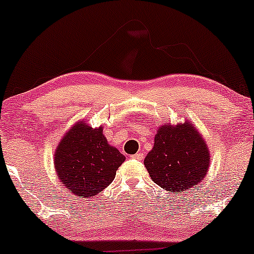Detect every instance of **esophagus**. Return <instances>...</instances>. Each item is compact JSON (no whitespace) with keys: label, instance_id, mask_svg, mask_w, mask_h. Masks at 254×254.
<instances>
[{"label":"esophagus","instance_id":"1","mask_svg":"<svg viewBox=\"0 0 254 254\" xmlns=\"http://www.w3.org/2000/svg\"><path fill=\"white\" fill-rule=\"evenodd\" d=\"M143 156H144V154H143V152H137V154L133 155L132 158H137V160H142Z\"/></svg>","mask_w":254,"mask_h":254}]
</instances>
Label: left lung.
<instances>
[{
	"label": "left lung",
	"mask_w": 254,
	"mask_h": 254,
	"mask_svg": "<svg viewBox=\"0 0 254 254\" xmlns=\"http://www.w3.org/2000/svg\"><path fill=\"white\" fill-rule=\"evenodd\" d=\"M210 154L201 132L189 121L164 123L144 158L150 179L169 193H181L202 182L209 169Z\"/></svg>",
	"instance_id": "left-lung-1"
}]
</instances>
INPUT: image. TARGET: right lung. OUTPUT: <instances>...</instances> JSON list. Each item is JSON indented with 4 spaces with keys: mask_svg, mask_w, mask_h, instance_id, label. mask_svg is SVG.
Returning <instances> with one entry per match:
<instances>
[{
    "mask_svg": "<svg viewBox=\"0 0 254 254\" xmlns=\"http://www.w3.org/2000/svg\"><path fill=\"white\" fill-rule=\"evenodd\" d=\"M124 161V155L109 144L103 127H92L82 119L66 131L54 151L58 179L78 197L100 193Z\"/></svg>",
    "mask_w": 254,
    "mask_h": 254,
    "instance_id": "1",
    "label": "right lung"
}]
</instances>
